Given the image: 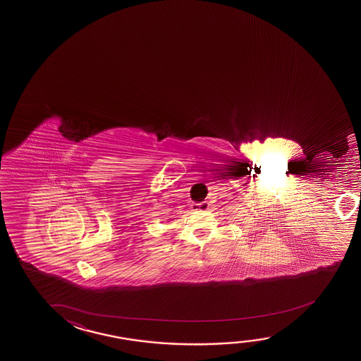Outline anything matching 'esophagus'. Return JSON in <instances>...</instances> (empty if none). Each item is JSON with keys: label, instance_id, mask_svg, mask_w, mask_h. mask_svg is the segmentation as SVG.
I'll list each match as a JSON object with an SVG mask.
<instances>
[{"label": "esophagus", "instance_id": "esophagus-1", "mask_svg": "<svg viewBox=\"0 0 361 361\" xmlns=\"http://www.w3.org/2000/svg\"><path fill=\"white\" fill-rule=\"evenodd\" d=\"M209 208V203L208 202H202V203H194L193 210H207Z\"/></svg>", "mask_w": 361, "mask_h": 361}]
</instances>
